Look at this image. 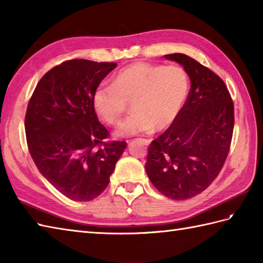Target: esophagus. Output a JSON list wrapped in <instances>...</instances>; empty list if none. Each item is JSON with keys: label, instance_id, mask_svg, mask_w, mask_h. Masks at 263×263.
Listing matches in <instances>:
<instances>
[{"label": "esophagus", "instance_id": "obj_1", "mask_svg": "<svg viewBox=\"0 0 263 263\" xmlns=\"http://www.w3.org/2000/svg\"><path fill=\"white\" fill-rule=\"evenodd\" d=\"M140 140H141L144 144H147V146H148V144L150 143V140H149V139H140Z\"/></svg>", "mask_w": 263, "mask_h": 263}]
</instances>
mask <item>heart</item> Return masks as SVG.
<instances>
[{
	"label": "heart",
	"mask_w": 263,
	"mask_h": 263,
	"mask_svg": "<svg viewBox=\"0 0 263 263\" xmlns=\"http://www.w3.org/2000/svg\"><path fill=\"white\" fill-rule=\"evenodd\" d=\"M187 92L189 77L181 66L137 62L117 72L111 86L98 87L92 105L105 123L116 125L131 103L135 113L117 130L119 136L128 137L168 128L180 114Z\"/></svg>",
	"instance_id": "b5f03b06"
}]
</instances>
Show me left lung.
I'll return each mask as SVG.
<instances>
[{"instance_id":"1","label":"left lung","mask_w":263,"mask_h":263,"mask_svg":"<svg viewBox=\"0 0 263 263\" xmlns=\"http://www.w3.org/2000/svg\"><path fill=\"white\" fill-rule=\"evenodd\" d=\"M165 59L183 66L191 89L176 120L150 143L146 172L165 197L186 200L204 191L225 164L234 104L225 82L206 66L181 53Z\"/></svg>"}]
</instances>
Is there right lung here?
<instances>
[{
  "label": "right lung",
  "mask_w": 263,
  "mask_h": 263,
  "mask_svg": "<svg viewBox=\"0 0 263 263\" xmlns=\"http://www.w3.org/2000/svg\"><path fill=\"white\" fill-rule=\"evenodd\" d=\"M113 62L70 60L45 73L33 90L25 117L28 149L41 174L66 198L91 201L109 183L126 147L106 141L93 92Z\"/></svg>",
  "instance_id": "1"
}]
</instances>
